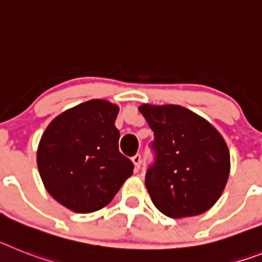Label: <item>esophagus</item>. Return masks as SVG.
Returning <instances> with one entry per match:
<instances>
[{
    "instance_id": "esophagus-1",
    "label": "esophagus",
    "mask_w": 262,
    "mask_h": 262,
    "mask_svg": "<svg viewBox=\"0 0 262 262\" xmlns=\"http://www.w3.org/2000/svg\"><path fill=\"white\" fill-rule=\"evenodd\" d=\"M132 161H133V164H135V169H136V170H138V169H140V166H141V162H142L141 156L136 155L135 157H132Z\"/></svg>"
}]
</instances>
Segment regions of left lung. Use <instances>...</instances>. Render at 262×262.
<instances>
[{
	"mask_svg": "<svg viewBox=\"0 0 262 262\" xmlns=\"http://www.w3.org/2000/svg\"><path fill=\"white\" fill-rule=\"evenodd\" d=\"M138 111L155 133V162L145 176L155 206L170 219L210 209L226 185L230 156L205 118L180 105L144 104Z\"/></svg>",
	"mask_w": 262,
	"mask_h": 262,
	"instance_id": "8db88e82",
	"label": "left lung"
}]
</instances>
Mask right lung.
<instances>
[{"instance_id":"1","label":"right lung","mask_w":262,"mask_h":262,"mask_svg":"<svg viewBox=\"0 0 262 262\" xmlns=\"http://www.w3.org/2000/svg\"><path fill=\"white\" fill-rule=\"evenodd\" d=\"M118 111L109 101L90 100L57 116L43 132L37 150L39 176L68 209H102L133 174V162L118 150Z\"/></svg>"}]
</instances>
